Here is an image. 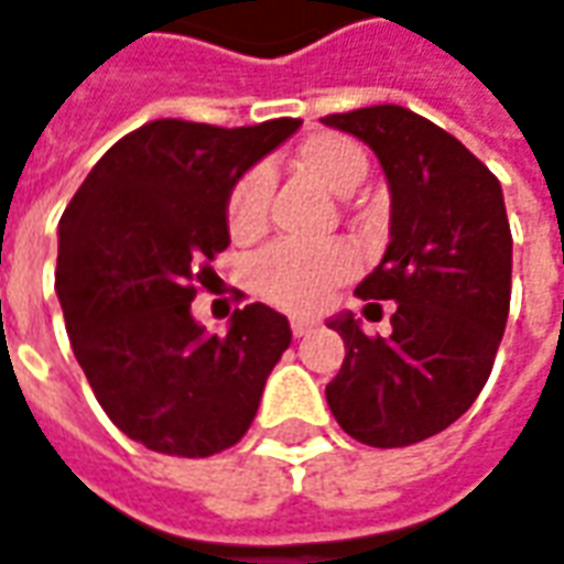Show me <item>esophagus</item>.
I'll use <instances>...</instances> for the list:
<instances>
[{
  "label": "esophagus",
  "instance_id": "34e87169",
  "mask_svg": "<svg viewBox=\"0 0 564 564\" xmlns=\"http://www.w3.org/2000/svg\"><path fill=\"white\" fill-rule=\"evenodd\" d=\"M311 329H314V321H311V317H292V333H295L297 339L307 336Z\"/></svg>",
  "mask_w": 564,
  "mask_h": 564
}]
</instances>
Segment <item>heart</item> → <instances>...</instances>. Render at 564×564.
I'll return each mask as SVG.
<instances>
[{
    "label": "heart",
    "mask_w": 564,
    "mask_h": 564,
    "mask_svg": "<svg viewBox=\"0 0 564 564\" xmlns=\"http://www.w3.org/2000/svg\"><path fill=\"white\" fill-rule=\"evenodd\" d=\"M292 167L314 177L333 193H352L355 186L368 177V152L365 145L346 135V132H311L304 135L292 152ZM269 184L263 171H247L235 181L225 199V225L228 235L238 243L260 238L267 228ZM355 269L352 250L346 243H295L282 240L263 250L253 267L250 282L257 295L269 304L292 311V314H311L324 307V301L336 285H343Z\"/></svg>",
    "instance_id": "1"
}]
</instances>
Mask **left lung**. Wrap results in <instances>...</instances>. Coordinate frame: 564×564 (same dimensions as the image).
<instances>
[{
  "label": "left lung",
  "mask_w": 564,
  "mask_h": 564,
  "mask_svg": "<svg viewBox=\"0 0 564 564\" xmlns=\"http://www.w3.org/2000/svg\"><path fill=\"white\" fill-rule=\"evenodd\" d=\"M324 123L380 158L390 243L355 295L397 301L390 336H365L352 314L329 321L346 358L326 403L355 441L406 447L454 425L492 375L511 307L501 184L464 142L400 104L329 113Z\"/></svg>",
  "instance_id": "left-lung-1"
}]
</instances>
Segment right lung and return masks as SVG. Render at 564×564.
<instances>
[{
    "mask_svg": "<svg viewBox=\"0 0 564 564\" xmlns=\"http://www.w3.org/2000/svg\"><path fill=\"white\" fill-rule=\"evenodd\" d=\"M301 120H152L110 145L59 218L56 292L100 409L158 454L212 457L247 435L289 321L253 301L225 336L193 321L228 247L225 199Z\"/></svg>",
    "mask_w": 564,
    "mask_h": 564,
    "instance_id": "obj_1",
    "label": "right lung"
}]
</instances>
